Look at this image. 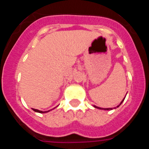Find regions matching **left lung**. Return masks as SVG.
<instances>
[{"instance_id": "left-lung-1", "label": "left lung", "mask_w": 149, "mask_h": 149, "mask_svg": "<svg viewBox=\"0 0 149 149\" xmlns=\"http://www.w3.org/2000/svg\"><path fill=\"white\" fill-rule=\"evenodd\" d=\"M125 98H124V99L123 100H122V102H121V104H122V102H123V101H124V100H125ZM120 104H119V105H120ZM119 106H117V107H119ZM94 107H95V108H98V109H100V110H113V108H101V107H96V106H95V105H94ZM116 108V107H114V109H115Z\"/></svg>"}]
</instances>
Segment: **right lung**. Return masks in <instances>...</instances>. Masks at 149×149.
Wrapping results in <instances>:
<instances>
[{
	"instance_id": "right-lung-1",
	"label": "right lung",
	"mask_w": 149,
	"mask_h": 149,
	"mask_svg": "<svg viewBox=\"0 0 149 149\" xmlns=\"http://www.w3.org/2000/svg\"><path fill=\"white\" fill-rule=\"evenodd\" d=\"M33 110L35 112H37V113H47V112L50 111V110H48V111H41V110H36V109H33Z\"/></svg>"
}]
</instances>
